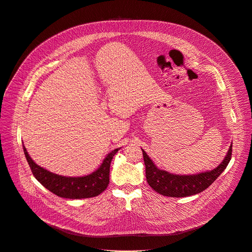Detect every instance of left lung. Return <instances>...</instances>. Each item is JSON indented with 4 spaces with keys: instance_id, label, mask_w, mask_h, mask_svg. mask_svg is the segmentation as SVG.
I'll return each mask as SVG.
<instances>
[{
    "instance_id": "obj_1",
    "label": "left lung",
    "mask_w": 252,
    "mask_h": 252,
    "mask_svg": "<svg viewBox=\"0 0 252 252\" xmlns=\"http://www.w3.org/2000/svg\"><path fill=\"white\" fill-rule=\"evenodd\" d=\"M231 151L232 144L221 163L213 170L192 175H177L159 169L142 149L146 181L154 191L167 197L182 198L199 194L212 185L226 168L231 158Z\"/></svg>"
}]
</instances>
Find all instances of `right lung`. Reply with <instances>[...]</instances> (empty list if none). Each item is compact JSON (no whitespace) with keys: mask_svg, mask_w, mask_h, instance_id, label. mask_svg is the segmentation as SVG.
Listing matches in <instances>:
<instances>
[{"mask_svg":"<svg viewBox=\"0 0 252 252\" xmlns=\"http://www.w3.org/2000/svg\"><path fill=\"white\" fill-rule=\"evenodd\" d=\"M120 148L111 151L96 171L81 177H66L52 173L32 159L25 145L24 152L33 176L47 190L61 198L86 199L98 196L107 189L110 182L111 162Z\"/></svg>","mask_w":252,"mask_h":252,"instance_id":"obj_1","label":"right lung"}]
</instances>
